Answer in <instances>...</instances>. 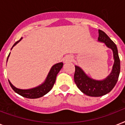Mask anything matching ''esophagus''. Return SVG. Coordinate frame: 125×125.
I'll return each mask as SVG.
<instances>
[{
  "instance_id": "obj_1",
  "label": "esophagus",
  "mask_w": 125,
  "mask_h": 125,
  "mask_svg": "<svg viewBox=\"0 0 125 125\" xmlns=\"http://www.w3.org/2000/svg\"><path fill=\"white\" fill-rule=\"evenodd\" d=\"M73 60V57L71 55H67L63 58V62H64V63L71 62Z\"/></svg>"
}]
</instances>
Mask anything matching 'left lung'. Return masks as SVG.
Returning <instances> with one entry per match:
<instances>
[{
	"label": "left lung",
	"instance_id": "obj_1",
	"mask_svg": "<svg viewBox=\"0 0 125 125\" xmlns=\"http://www.w3.org/2000/svg\"><path fill=\"white\" fill-rule=\"evenodd\" d=\"M99 42H103L113 51L114 64L110 74L103 80H95L89 78L82 69L75 65L74 80L78 88L82 93L90 97H101L110 92L116 84L120 73V60L116 45L106 34L99 30Z\"/></svg>",
	"mask_w": 125,
	"mask_h": 125
}]
</instances>
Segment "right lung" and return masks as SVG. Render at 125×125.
<instances>
[{
    "label": "right lung",
    "mask_w": 125,
    "mask_h": 125,
    "mask_svg": "<svg viewBox=\"0 0 125 125\" xmlns=\"http://www.w3.org/2000/svg\"><path fill=\"white\" fill-rule=\"evenodd\" d=\"M21 39H22V38H21L19 41L15 42L14 45H13L12 48L16 45L17 43H18L19 42H20ZM9 56H10V54H9L8 56V59ZM63 65V64L62 62L58 63L54 65L52 67V68H51L45 82L42 83V85H40V86H38V87L29 89H21L16 88L15 86H13L10 81H9V83H10V85L11 87V88L13 89V91L15 92H16L19 95H21L22 97H26V98H28V99L40 98V97H43V95H46L48 92H49L52 89L53 85H54L55 82H56L57 74L60 72L61 69L62 68Z\"/></svg>",
    "instance_id": "add662e5"
}]
</instances>
